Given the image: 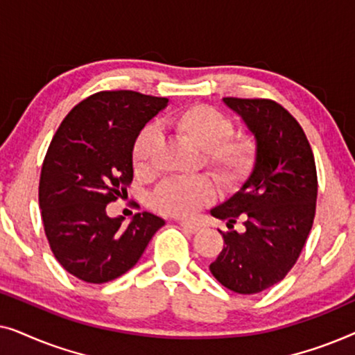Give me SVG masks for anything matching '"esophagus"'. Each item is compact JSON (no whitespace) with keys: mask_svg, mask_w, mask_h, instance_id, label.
I'll return each instance as SVG.
<instances>
[{"mask_svg":"<svg viewBox=\"0 0 355 355\" xmlns=\"http://www.w3.org/2000/svg\"><path fill=\"white\" fill-rule=\"evenodd\" d=\"M179 225H181L186 231L192 232V234H196V232L200 231V226H198V225H193V223H189V221H179Z\"/></svg>","mask_w":355,"mask_h":355,"instance_id":"34e87169","label":"esophagus"}]
</instances>
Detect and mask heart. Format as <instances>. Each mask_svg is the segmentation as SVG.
Listing matches in <instances>:
<instances>
[{"mask_svg": "<svg viewBox=\"0 0 355 355\" xmlns=\"http://www.w3.org/2000/svg\"><path fill=\"white\" fill-rule=\"evenodd\" d=\"M168 125L202 150L203 164L226 191H241L254 176L259 164V142L252 134H234V124L220 110L202 103L189 105L173 113ZM158 139L153 124L144 125L135 135L130 162L139 178L153 173ZM215 198L216 186L211 178H169L155 189L150 203L162 215L189 218L211 205Z\"/></svg>", "mask_w": 355, "mask_h": 355, "instance_id": "heart-1", "label": "heart"}]
</instances>
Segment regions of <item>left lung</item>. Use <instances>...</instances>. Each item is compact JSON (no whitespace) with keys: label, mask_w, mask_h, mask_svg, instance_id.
Instances as JSON below:
<instances>
[{"label":"left lung","mask_w":355,"mask_h":355,"mask_svg":"<svg viewBox=\"0 0 355 355\" xmlns=\"http://www.w3.org/2000/svg\"><path fill=\"white\" fill-rule=\"evenodd\" d=\"M223 100L255 135L260 155L250 181L211 210L231 231H220L225 245L210 271L237 294H257L284 279L304 249L317 208V168L304 129L279 103ZM239 217L244 233L232 230Z\"/></svg>","instance_id":"left-lung-1"}]
</instances>
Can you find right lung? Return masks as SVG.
Wrapping results in <instances>:
<instances>
[{"label": "right lung", "instance_id": "1", "mask_svg": "<svg viewBox=\"0 0 355 355\" xmlns=\"http://www.w3.org/2000/svg\"><path fill=\"white\" fill-rule=\"evenodd\" d=\"M168 105L163 96L103 90L62 119L43 159L38 203L55 259L85 283L116 279L137 263L162 218L144 211L123 226L106 205L128 196L130 148L139 130Z\"/></svg>", "mask_w": 355, "mask_h": 355}]
</instances>
